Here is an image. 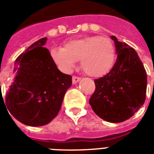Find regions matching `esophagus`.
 Wrapping results in <instances>:
<instances>
[{
    "label": "esophagus",
    "instance_id": "34e87169",
    "mask_svg": "<svg viewBox=\"0 0 154 154\" xmlns=\"http://www.w3.org/2000/svg\"><path fill=\"white\" fill-rule=\"evenodd\" d=\"M80 80H81V77H75V76H74V77H72V83L73 84L77 83V82H79Z\"/></svg>",
    "mask_w": 154,
    "mask_h": 154
}]
</instances>
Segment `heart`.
<instances>
[{"mask_svg":"<svg viewBox=\"0 0 154 154\" xmlns=\"http://www.w3.org/2000/svg\"><path fill=\"white\" fill-rule=\"evenodd\" d=\"M50 56L63 72H70L77 60H81V67L85 73L99 77L112 69L116 62V48L109 38L87 36L67 41L64 48H53Z\"/></svg>","mask_w":154,"mask_h":154,"instance_id":"heart-1","label":"heart"}]
</instances>
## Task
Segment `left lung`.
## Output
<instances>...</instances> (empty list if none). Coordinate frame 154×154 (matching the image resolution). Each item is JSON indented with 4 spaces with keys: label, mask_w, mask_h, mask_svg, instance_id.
Wrapping results in <instances>:
<instances>
[{
    "label": "left lung",
    "mask_w": 154,
    "mask_h": 154,
    "mask_svg": "<svg viewBox=\"0 0 154 154\" xmlns=\"http://www.w3.org/2000/svg\"><path fill=\"white\" fill-rule=\"evenodd\" d=\"M117 58L112 69L96 79V90L89 100L100 118L110 123L123 122L142 106L146 97L147 74L136 51L116 36Z\"/></svg>",
    "instance_id": "left-lung-1"
}]
</instances>
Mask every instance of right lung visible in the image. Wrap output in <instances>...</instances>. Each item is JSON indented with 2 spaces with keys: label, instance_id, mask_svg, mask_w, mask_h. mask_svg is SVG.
Here are the masks:
<instances>
[{
  "label": "right lung",
  "instance_id": "1",
  "mask_svg": "<svg viewBox=\"0 0 154 154\" xmlns=\"http://www.w3.org/2000/svg\"><path fill=\"white\" fill-rule=\"evenodd\" d=\"M47 38L38 39L16 58L5 96L9 113L29 126L45 125L54 119L72 86V77L57 69L44 47Z\"/></svg>",
  "mask_w": 154,
  "mask_h": 154
}]
</instances>
